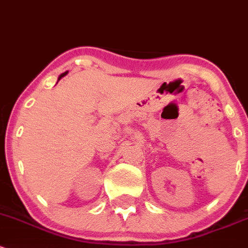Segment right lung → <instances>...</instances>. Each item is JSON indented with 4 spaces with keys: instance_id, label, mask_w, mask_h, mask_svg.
<instances>
[{
    "instance_id": "obj_1",
    "label": "right lung",
    "mask_w": 248,
    "mask_h": 248,
    "mask_svg": "<svg viewBox=\"0 0 248 248\" xmlns=\"http://www.w3.org/2000/svg\"><path fill=\"white\" fill-rule=\"evenodd\" d=\"M67 74H68V71H65V73L61 74V75H60V76H58V81H60V80H61V78H63V76H65V75H67Z\"/></svg>"
}]
</instances>
